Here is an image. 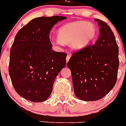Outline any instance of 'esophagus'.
Returning <instances> with one entry per match:
<instances>
[{"mask_svg":"<svg viewBox=\"0 0 126 126\" xmlns=\"http://www.w3.org/2000/svg\"><path fill=\"white\" fill-rule=\"evenodd\" d=\"M70 57H71V55H69V53H68V55H67V57H66V62H68V60H69V58H70Z\"/></svg>","mask_w":126,"mask_h":126,"instance_id":"esophagus-1","label":"esophagus"}]
</instances>
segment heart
<instances>
[{
    "mask_svg": "<svg viewBox=\"0 0 126 126\" xmlns=\"http://www.w3.org/2000/svg\"><path fill=\"white\" fill-rule=\"evenodd\" d=\"M97 29L93 23L79 21L65 24L58 29V38L52 40L55 44L70 43L71 48L80 50L90 44L96 37Z\"/></svg>",
    "mask_w": 126,
    "mask_h": 126,
    "instance_id": "heart-1",
    "label": "heart"
}]
</instances>
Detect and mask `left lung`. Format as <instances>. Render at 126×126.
Returning <instances> with one entry per match:
<instances>
[{"mask_svg":"<svg viewBox=\"0 0 126 126\" xmlns=\"http://www.w3.org/2000/svg\"><path fill=\"white\" fill-rule=\"evenodd\" d=\"M95 21L100 33L97 41L74 52L67 63L75 94L86 101L99 100L110 91L116 82L119 67V51L114 33L105 22Z\"/></svg>","mask_w":126,"mask_h":126,"instance_id":"1","label":"left lung"}]
</instances>
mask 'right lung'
<instances>
[{"instance_id":"right-lung-1","label":"right lung","mask_w":126,"mask_h":126,"mask_svg":"<svg viewBox=\"0 0 126 126\" xmlns=\"http://www.w3.org/2000/svg\"><path fill=\"white\" fill-rule=\"evenodd\" d=\"M63 16L31 20L17 33L10 49L9 74L17 93L33 102L46 101L55 78L66 66L67 54L52 50L49 33Z\"/></svg>"}]
</instances>
